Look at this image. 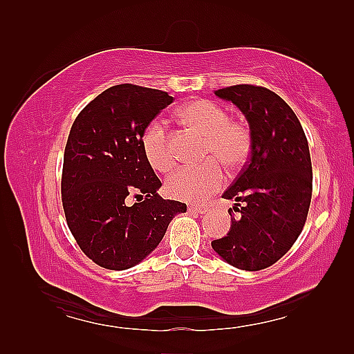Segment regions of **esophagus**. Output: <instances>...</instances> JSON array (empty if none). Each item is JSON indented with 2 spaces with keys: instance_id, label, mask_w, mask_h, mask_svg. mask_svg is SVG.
<instances>
[{
  "instance_id": "34e87169",
  "label": "esophagus",
  "mask_w": 354,
  "mask_h": 354,
  "mask_svg": "<svg viewBox=\"0 0 354 354\" xmlns=\"http://www.w3.org/2000/svg\"><path fill=\"white\" fill-rule=\"evenodd\" d=\"M190 212L193 213H199V214H204L208 212V207L205 204H196V205H190Z\"/></svg>"
}]
</instances>
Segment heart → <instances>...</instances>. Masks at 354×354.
<instances>
[{"instance_id": "heart-1", "label": "heart", "mask_w": 354, "mask_h": 354, "mask_svg": "<svg viewBox=\"0 0 354 354\" xmlns=\"http://www.w3.org/2000/svg\"><path fill=\"white\" fill-rule=\"evenodd\" d=\"M183 124L205 137L202 156L204 164L198 167L179 169L165 183L169 196L181 201H199L219 190L225 175L219 160L228 170L243 167L252 149V133L245 123L230 120L228 111L207 99H192L178 111ZM141 149L152 169L169 173L176 164L169 132L161 122H152L141 137ZM213 157L216 161L209 160Z\"/></svg>"}]
</instances>
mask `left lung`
<instances>
[{"mask_svg":"<svg viewBox=\"0 0 354 354\" xmlns=\"http://www.w3.org/2000/svg\"><path fill=\"white\" fill-rule=\"evenodd\" d=\"M234 103L250 123V160L230 189L228 234L213 250L231 266L260 270L272 266L301 234L312 199V161L303 126L280 95L268 88L234 85L214 91Z\"/></svg>","mask_w":354,"mask_h":354,"instance_id":"8db88e82","label":"left lung"}]
</instances>
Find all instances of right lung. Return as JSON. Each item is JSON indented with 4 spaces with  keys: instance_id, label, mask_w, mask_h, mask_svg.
Wrapping results in <instances>:
<instances>
[{
    "instance_id": "right-lung-1",
    "label": "right lung",
    "mask_w": 354,
    "mask_h": 354,
    "mask_svg": "<svg viewBox=\"0 0 354 354\" xmlns=\"http://www.w3.org/2000/svg\"><path fill=\"white\" fill-rule=\"evenodd\" d=\"M173 97L123 84L108 88L74 120L64 153L62 205L80 250L95 265L129 269L160 245L183 202L162 199L141 137ZM138 202L131 207L127 198Z\"/></svg>"
}]
</instances>
